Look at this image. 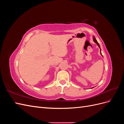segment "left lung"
<instances>
[{
    "instance_id": "8db88e82",
    "label": "left lung",
    "mask_w": 124,
    "mask_h": 124,
    "mask_svg": "<svg viewBox=\"0 0 124 124\" xmlns=\"http://www.w3.org/2000/svg\"><path fill=\"white\" fill-rule=\"evenodd\" d=\"M93 41H94V42H95L97 44V46H99V47L100 48V47L99 44L98 42H97V40L96 39V38H95V37H94V36L93 37ZM100 54H101V55H102V54H101V49H100Z\"/></svg>"
}]
</instances>
